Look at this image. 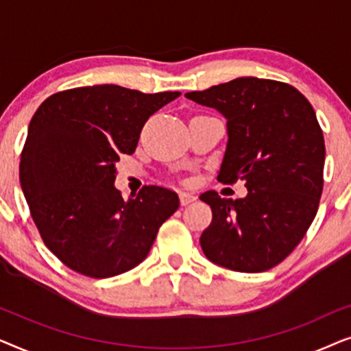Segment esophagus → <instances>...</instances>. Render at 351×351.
Listing matches in <instances>:
<instances>
[{
	"instance_id": "esophagus-1",
	"label": "esophagus",
	"mask_w": 351,
	"mask_h": 351,
	"mask_svg": "<svg viewBox=\"0 0 351 351\" xmlns=\"http://www.w3.org/2000/svg\"><path fill=\"white\" fill-rule=\"evenodd\" d=\"M179 198H180V204H182V206H186V204L193 203V201L196 199V195H193V193H186V191H180Z\"/></svg>"
}]
</instances>
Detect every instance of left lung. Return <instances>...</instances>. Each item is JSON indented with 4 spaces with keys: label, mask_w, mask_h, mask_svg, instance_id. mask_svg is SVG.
I'll list each match as a JSON object with an SVG mask.
<instances>
[{
    "label": "left lung",
    "mask_w": 351,
    "mask_h": 351,
    "mask_svg": "<svg viewBox=\"0 0 351 351\" xmlns=\"http://www.w3.org/2000/svg\"><path fill=\"white\" fill-rule=\"evenodd\" d=\"M186 99L227 118L228 142L217 180L244 182V198L201 193L213 222L199 243L210 262L234 271L270 270L305 237L323 193L324 137L311 104L294 86L237 78Z\"/></svg>",
    "instance_id": "8db88e82"
}]
</instances>
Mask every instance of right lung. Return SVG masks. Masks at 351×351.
Here are the masks:
<instances>
[{"mask_svg":"<svg viewBox=\"0 0 351 351\" xmlns=\"http://www.w3.org/2000/svg\"><path fill=\"white\" fill-rule=\"evenodd\" d=\"M179 95L86 86L52 94L33 114L19 179L43 241L73 271L112 278L137 267L179 208L166 186L124 199L113 185L119 156L132 155L147 119Z\"/></svg>","mask_w":351,"mask_h":351,"instance_id":"obj_1","label":"right lung"}]
</instances>
